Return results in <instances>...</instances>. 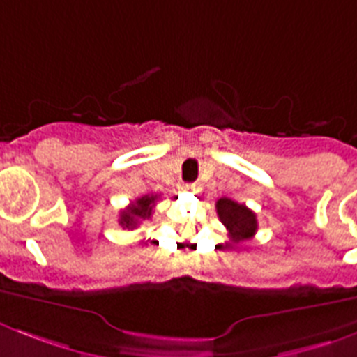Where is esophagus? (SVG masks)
<instances>
[{
	"label": "esophagus",
	"mask_w": 357,
	"mask_h": 357,
	"mask_svg": "<svg viewBox=\"0 0 357 357\" xmlns=\"http://www.w3.org/2000/svg\"><path fill=\"white\" fill-rule=\"evenodd\" d=\"M184 190L190 191V193H200V190H202V188H200V184L193 182V184H185Z\"/></svg>",
	"instance_id": "obj_1"
}]
</instances>
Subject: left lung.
I'll list each match as a JSON object with an SVG mask.
<instances>
[{
  "label": "left lung",
  "instance_id": "1",
  "mask_svg": "<svg viewBox=\"0 0 357 357\" xmlns=\"http://www.w3.org/2000/svg\"><path fill=\"white\" fill-rule=\"evenodd\" d=\"M216 213L220 218L222 224L225 225V229L229 233V240L234 243L243 242L255 236L258 229L257 215L243 204L234 202V200L222 197L216 202Z\"/></svg>",
  "mask_w": 357,
  "mask_h": 357
}]
</instances>
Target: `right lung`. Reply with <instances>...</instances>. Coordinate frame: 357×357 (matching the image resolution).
I'll use <instances>...</instances> for the list:
<instances>
[{
    "mask_svg": "<svg viewBox=\"0 0 357 357\" xmlns=\"http://www.w3.org/2000/svg\"><path fill=\"white\" fill-rule=\"evenodd\" d=\"M158 195H144L141 199L132 202L126 209L121 211L119 215V224L123 225L124 229H133L141 224L142 220H148L153 215V206L157 202Z\"/></svg>",
    "mask_w": 357,
    "mask_h": 357,
    "instance_id": "add662e5",
    "label": "right lung"
}]
</instances>
